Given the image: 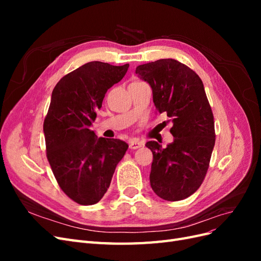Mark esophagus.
Wrapping results in <instances>:
<instances>
[{
	"label": "esophagus",
	"mask_w": 261,
	"mask_h": 261,
	"mask_svg": "<svg viewBox=\"0 0 261 261\" xmlns=\"http://www.w3.org/2000/svg\"><path fill=\"white\" fill-rule=\"evenodd\" d=\"M143 145H144V143H141V141H139L138 139H134V140L129 141V148L134 149V150L140 148Z\"/></svg>",
	"instance_id": "1"
}]
</instances>
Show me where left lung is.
<instances>
[{
    "label": "left lung",
    "instance_id": "1",
    "mask_svg": "<svg viewBox=\"0 0 261 261\" xmlns=\"http://www.w3.org/2000/svg\"><path fill=\"white\" fill-rule=\"evenodd\" d=\"M136 74L152 88L156 111L173 123L172 144L162 148L148 141L152 151L150 185L160 198L177 201L193 195L207 174L216 143L212 110L200 77L173 59L136 67Z\"/></svg>",
    "mask_w": 261,
    "mask_h": 261
}]
</instances>
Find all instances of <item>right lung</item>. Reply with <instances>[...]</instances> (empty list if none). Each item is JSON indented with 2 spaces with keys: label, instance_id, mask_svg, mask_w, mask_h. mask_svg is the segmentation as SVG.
Segmentation results:
<instances>
[{
  "label": "right lung",
  "instance_id": "1",
  "mask_svg": "<svg viewBox=\"0 0 261 261\" xmlns=\"http://www.w3.org/2000/svg\"><path fill=\"white\" fill-rule=\"evenodd\" d=\"M128 67L86 63L61 78L52 91L43 122L46 158L62 191L84 206L103 197L128 148L120 139L97 138L90 129L108 89Z\"/></svg>",
  "mask_w": 261,
  "mask_h": 261
}]
</instances>
